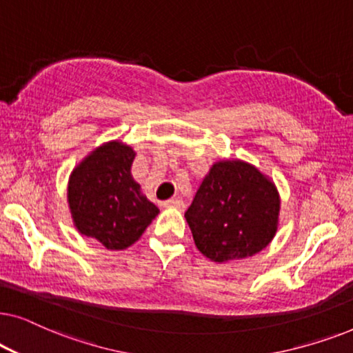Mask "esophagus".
Wrapping results in <instances>:
<instances>
[{
    "instance_id": "esophagus-1",
    "label": "esophagus",
    "mask_w": 353,
    "mask_h": 353,
    "mask_svg": "<svg viewBox=\"0 0 353 353\" xmlns=\"http://www.w3.org/2000/svg\"><path fill=\"white\" fill-rule=\"evenodd\" d=\"M163 205L173 207V209H178V210L185 209V202H183L180 197H175V199H168V201L163 202Z\"/></svg>"
}]
</instances>
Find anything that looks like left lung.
I'll use <instances>...</instances> for the list:
<instances>
[{"instance_id": "obj_1", "label": "left lung", "mask_w": 353, "mask_h": 353, "mask_svg": "<svg viewBox=\"0 0 353 353\" xmlns=\"http://www.w3.org/2000/svg\"><path fill=\"white\" fill-rule=\"evenodd\" d=\"M276 188L243 161L216 162L185 212L196 248L214 262L260 252L278 228Z\"/></svg>"}]
</instances>
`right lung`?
<instances>
[{"instance_id": "right-lung-1", "label": "right lung", "mask_w": 353, "mask_h": 353, "mask_svg": "<svg viewBox=\"0 0 353 353\" xmlns=\"http://www.w3.org/2000/svg\"><path fill=\"white\" fill-rule=\"evenodd\" d=\"M134 152L119 141L103 144L72 172L69 205L81 234L108 249H125L141 238L159 209L133 180Z\"/></svg>"}]
</instances>
